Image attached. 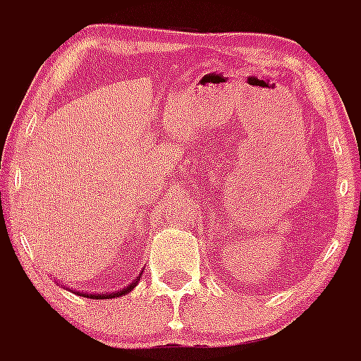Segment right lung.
Listing matches in <instances>:
<instances>
[{
  "label": "right lung",
  "mask_w": 361,
  "mask_h": 361,
  "mask_svg": "<svg viewBox=\"0 0 361 361\" xmlns=\"http://www.w3.org/2000/svg\"><path fill=\"white\" fill-rule=\"evenodd\" d=\"M139 279H141V276H137L135 280H133L132 283H130L128 288H124V289H121V291H117V293H104V295H101V293H97V295H90V293H79V295L81 296H85V298H94V300H106V298H117V296H123V295H126V293H130L132 291L133 288H135L137 283H139Z\"/></svg>",
  "instance_id": "obj_1"
}]
</instances>
